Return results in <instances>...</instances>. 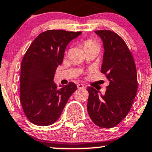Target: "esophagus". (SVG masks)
<instances>
[{
  "mask_svg": "<svg viewBox=\"0 0 152 152\" xmlns=\"http://www.w3.org/2000/svg\"><path fill=\"white\" fill-rule=\"evenodd\" d=\"M77 87H78V89H83V88H85V85H83V84H81V83H79V84H77Z\"/></svg>",
  "mask_w": 152,
  "mask_h": 152,
  "instance_id": "1",
  "label": "esophagus"
}]
</instances>
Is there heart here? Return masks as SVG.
Masks as SVG:
<instances>
[{
    "label": "heart",
    "instance_id": "heart-1",
    "mask_svg": "<svg viewBox=\"0 0 152 152\" xmlns=\"http://www.w3.org/2000/svg\"><path fill=\"white\" fill-rule=\"evenodd\" d=\"M84 48L86 50L87 49H90V48H92L93 47H98V45L94 42V40H90V39H88V40H85L83 43Z\"/></svg>",
    "mask_w": 152,
    "mask_h": 152
}]
</instances>
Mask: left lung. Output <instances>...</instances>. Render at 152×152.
I'll return each mask as SVG.
<instances>
[{"label": "left lung", "mask_w": 152, "mask_h": 152, "mask_svg": "<svg viewBox=\"0 0 152 152\" xmlns=\"http://www.w3.org/2000/svg\"><path fill=\"white\" fill-rule=\"evenodd\" d=\"M104 46L101 72L110 81L104 94L92 87L89 92L87 112L96 125L112 128L128 115L137 92L136 65L124 40L111 30H97Z\"/></svg>", "instance_id": "1"}]
</instances>
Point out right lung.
<instances>
[{
    "instance_id": "right-lung-1",
    "label": "right lung",
    "mask_w": 152,
    "mask_h": 152,
    "mask_svg": "<svg viewBox=\"0 0 152 152\" xmlns=\"http://www.w3.org/2000/svg\"><path fill=\"white\" fill-rule=\"evenodd\" d=\"M82 32L50 30L33 41L23 57L20 69V102L30 122L51 125L58 120L72 94L75 83L57 87L55 73L63 60L66 47Z\"/></svg>"
}]
</instances>
